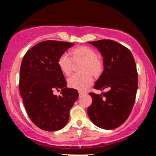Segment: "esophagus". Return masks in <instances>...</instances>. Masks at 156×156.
<instances>
[{
	"label": "esophagus",
	"instance_id": "1",
	"mask_svg": "<svg viewBox=\"0 0 156 156\" xmlns=\"http://www.w3.org/2000/svg\"><path fill=\"white\" fill-rule=\"evenodd\" d=\"M78 94H79V96H82V95L83 94V92L81 91H78Z\"/></svg>",
	"mask_w": 156,
	"mask_h": 156
}]
</instances>
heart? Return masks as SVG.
Listing matches in <instances>:
<instances>
[{
	"mask_svg": "<svg viewBox=\"0 0 156 156\" xmlns=\"http://www.w3.org/2000/svg\"><path fill=\"white\" fill-rule=\"evenodd\" d=\"M69 54L70 57L65 54L60 55L58 65L63 74L69 76L72 73L73 63H80L78 68L80 73L73 74L69 78L67 84L71 88L84 91L92 83L91 75L95 78H98L103 72V60L97 56L94 49L87 46L75 47L71 50Z\"/></svg>",
	"mask_w": 156,
	"mask_h": 156,
	"instance_id": "obj_1",
	"label": "heart"
}]
</instances>
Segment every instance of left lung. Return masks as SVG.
<instances>
[{
	"label": "left lung",
	"instance_id": "left-lung-1",
	"mask_svg": "<svg viewBox=\"0 0 156 156\" xmlns=\"http://www.w3.org/2000/svg\"><path fill=\"white\" fill-rule=\"evenodd\" d=\"M103 56L104 71L94 89L104 90L102 94L90 92L92 103L87 113L95 125L113 129L125 122L135 103L138 76L136 62L128 48L114 41L89 42Z\"/></svg>",
	"mask_w": 156,
	"mask_h": 156
}]
</instances>
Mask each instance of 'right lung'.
Here are the masks:
<instances>
[{"mask_svg": "<svg viewBox=\"0 0 156 156\" xmlns=\"http://www.w3.org/2000/svg\"><path fill=\"white\" fill-rule=\"evenodd\" d=\"M73 45L69 42H41L26 52L21 62L20 96L31 120L43 130L55 131L64 127L78 98L76 89L67 87L58 65L60 55ZM58 88L62 95L58 97L52 92Z\"/></svg>", "mask_w": 156, "mask_h": 156, "instance_id": "obj_1", "label": "right lung"}]
</instances>
